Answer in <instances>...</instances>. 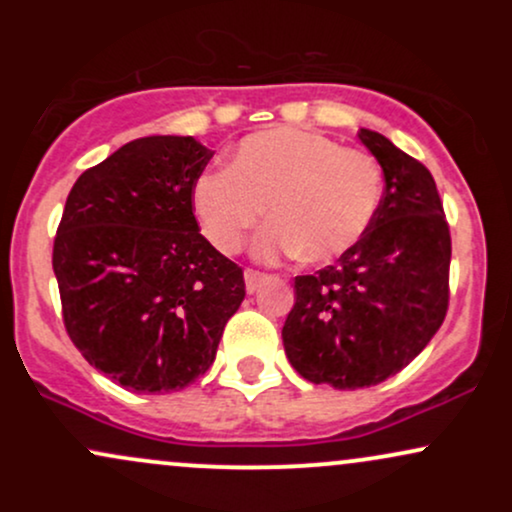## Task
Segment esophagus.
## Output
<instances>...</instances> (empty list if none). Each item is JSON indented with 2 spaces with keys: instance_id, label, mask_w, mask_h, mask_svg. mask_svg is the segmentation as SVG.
I'll use <instances>...</instances> for the list:
<instances>
[{
  "instance_id": "34e87169",
  "label": "esophagus",
  "mask_w": 512,
  "mask_h": 512,
  "mask_svg": "<svg viewBox=\"0 0 512 512\" xmlns=\"http://www.w3.org/2000/svg\"><path fill=\"white\" fill-rule=\"evenodd\" d=\"M267 281V274L257 272V269H245V289L248 293H255Z\"/></svg>"
}]
</instances>
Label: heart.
Here are the masks:
<instances>
[{
	"label": "heart",
	"mask_w": 512,
	"mask_h": 512,
	"mask_svg": "<svg viewBox=\"0 0 512 512\" xmlns=\"http://www.w3.org/2000/svg\"><path fill=\"white\" fill-rule=\"evenodd\" d=\"M383 195L373 156L296 127H276L240 139L228 170L199 175L192 211L219 252H238L267 207L274 223L257 236L262 262L298 255L325 264L366 236Z\"/></svg>",
	"instance_id": "obj_1"
}]
</instances>
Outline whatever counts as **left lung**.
<instances>
[{"mask_svg": "<svg viewBox=\"0 0 512 512\" xmlns=\"http://www.w3.org/2000/svg\"><path fill=\"white\" fill-rule=\"evenodd\" d=\"M358 139L383 168V199L354 248L296 276V303L281 330L291 366L337 390L399 373L448 313L452 248L436 180L380 132L361 127Z\"/></svg>", "mask_w": 512, "mask_h": 512, "instance_id": "obj_1", "label": "left lung"}]
</instances>
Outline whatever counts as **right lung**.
Here are the masks:
<instances>
[{"label": "right lung", "mask_w": 512, "mask_h": 512, "mask_svg": "<svg viewBox=\"0 0 512 512\" xmlns=\"http://www.w3.org/2000/svg\"><path fill=\"white\" fill-rule=\"evenodd\" d=\"M211 156L195 137L134 139L84 170L64 204L52 250L64 327L93 368L139 395L207 373L245 298L243 269L192 214Z\"/></svg>", "instance_id": "1"}]
</instances>
